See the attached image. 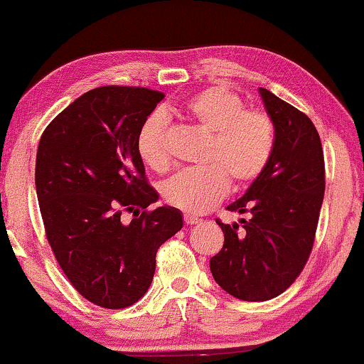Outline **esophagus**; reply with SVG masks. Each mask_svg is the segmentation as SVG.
Listing matches in <instances>:
<instances>
[{"label": "esophagus", "mask_w": 364, "mask_h": 364, "mask_svg": "<svg viewBox=\"0 0 364 364\" xmlns=\"http://www.w3.org/2000/svg\"><path fill=\"white\" fill-rule=\"evenodd\" d=\"M183 222L187 223V225H197V223H200L202 220L200 218H197V217H193V215H183Z\"/></svg>", "instance_id": "34e87169"}]
</instances>
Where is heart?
<instances>
[{"label": "heart", "mask_w": 364, "mask_h": 364, "mask_svg": "<svg viewBox=\"0 0 364 364\" xmlns=\"http://www.w3.org/2000/svg\"><path fill=\"white\" fill-rule=\"evenodd\" d=\"M182 114L210 134L202 157L207 166L176 173L164 183L162 196L183 212L203 213L222 200L228 181L240 188L260 176L275 149V126L265 112L245 111L242 97L225 87L193 94L182 106ZM166 129L164 114L154 112L137 136L139 156L157 172L168 166Z\"/></svg>", "instance_id": "heart-1"}]
</instances>
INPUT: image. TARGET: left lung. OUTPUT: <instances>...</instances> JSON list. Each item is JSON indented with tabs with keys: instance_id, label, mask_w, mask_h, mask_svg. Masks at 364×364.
<instances>
[{
	"instance_id": "obj_1",
	"label": "left lung",
	"mask_w": 364,
	"mask_h": 364,
	"mask_svg": "<svg viewBox=\"0 0 364 364\" xmlns=\"http://www.w3.org/2000/svg\"><path fill=\"white\" fill-rule=\"evenodd\" d=\"M275 126V149L247 192L227 205L248 213L238 223L217 222L223 247L210 258L222 290L243 301L272 300L295 282L310 257L325 193V161L316 127L308 116L258 87Z\"/></svg>"
}]
</instances>
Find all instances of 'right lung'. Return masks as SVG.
<instances>
[{"instance_id": "obj_1", "label": "right lung", "mask_w": 364, "mask_h": 364, "mask_svg": "<svg viewBox=\"0 0 364 364\" xmlns=\"http://www.w3.org/2000/svg\"><path fill=\"white\" fill-rule=\"evenodd\" d=\"M164 99L147 87L104 86L69 104L43 132L36 193L54 257L94 305L131 306L146 295L159 247L183 225L146 182L137 151L142 124ZM134 218L122 222V213Z\"/></svg>"}]
</instances>
